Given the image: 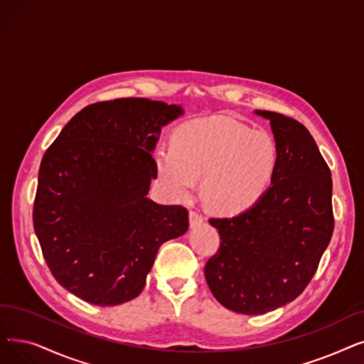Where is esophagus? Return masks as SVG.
I'll list each match as a JSON object with an SVG mask.
<instances>
[{"label":"esophagus","instance_id":"1","mask_svg":"<svg viewBox=\"0 0 364 364\" xmlns=\"http://www.w3.org/2000/svg\"><path fill=\"white\" fill-rule=\"evenodd\" d=\"M202 221H203V217H202L200 213H198L195 210H192L191 213H188V223H191V228L199 226Z\"/></svg>","mask_w":364,"mask_h":364}]
</instances>
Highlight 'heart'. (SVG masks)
I'll list each match as a JSON object with an SVG mask.
<instances>
[{
	"label": "heart",
	"instance_id": "1",
	"mask_svg": "<svg viewBox=\"0 0 364 364\" xmlns=\"http://www.w3.org/2000/svg\"><path fill=\"white\" fill-rule=\"evenodd\" d=\"M278 162L271 134L230 117L187 122L173 134L172 147L154 153L156 171L172 195L187 196L202 177L200 198L220 214L252 207L271 187Z\"/></svg>",
	"mask_w": 364,
	"mask_h": 364
}]
</instances>
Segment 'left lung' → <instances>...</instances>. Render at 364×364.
Instances as JSON below:
<instances>
[{"mask_svg":"<svg viewBox=\"0 0 364 364\" xmlns=\"http://www.w3.org/2000/svg\"><path fill=\"white\" fill-rule=\"evenodd\" d=\"M279 162L271 187L235 217L210 218L220 245L205 278L225 308L257 315L294 300L317 272L335 228L331 172L305 126L274 112Z\"/></svg>","mask_w":364,"mask_h":364,"instance_id":"obj_1","label":"left lung"}]
</instances>
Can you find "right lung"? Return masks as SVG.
<instances>
[{"label":"right lung","instance_id":"1","mask_svg":"<svg viewBox=\"0 0 364 364\" xmlns=\"http://www.w3.org/2000/svg\"><path fill=\"white\" fill-rule=\"evenodd\" d=\"M181 113L146 98L95 102L46 150L33 223L52 275L74 296L98 306L132 300L159 247L188 229L184 207L147 198L150 151Z\"/></svg>","mask_w":364,"mask_h":364}]
</instances>
